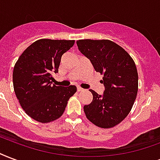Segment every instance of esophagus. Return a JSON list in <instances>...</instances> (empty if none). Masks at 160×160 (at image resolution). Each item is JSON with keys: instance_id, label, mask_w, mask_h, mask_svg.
<instances>
[{"instance_id": "esophagus-1", "label": "esophagus", "mask_w": 160, "mask_h": 160, "mask_svg": "<svg viewBox=\"0 0 160 160\" xmlns=\"http://www.w3.org/2000/svg\"><path fill=\"white\" fill-rule=\"evenodd\" d=\"M77 91H84V89L81 88V87H78V88H77Z\"/></svg>"}]
</instances>
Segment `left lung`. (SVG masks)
<instances>
[{
    "mask_svg": "<svg viewBox=\"0 0 160 160\" xmlns=\"http://www.w3.org/2000/svg\"><path fill=\"white\" fill-rule=\"evenodd\" d=\"M76 43L95 70L103 74V95L90 90L93 100L84 106L85 116L99 128H112L128 115L136 100L138 75L135 63L128 52L111 40L82 39Z\"/></svg>",
    "mask_w": 160,
    "mask_h": 160,
    "instance_id": "obj_1",
    "label": "left lung"
}]
</instances>
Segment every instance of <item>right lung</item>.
Segmentation results:
<instances>
[{"label": "right lung", "mask_w": 160, "mask_h": 160, "mask_svg": "<svg viewBox=\"0 0 160 160\" xmlns=\"http://www.w3.org/2000/svg\"><path fill=\"white\" fill-rule=\"evenodd\" d=\"M75 44V40L39 39L23 52L13 69V87L25 112L42 123L60 118L67 102L76 92L75 85H52L61 57Z\"/></svg>", "instance_id": "add662e5"}]
</instances>
